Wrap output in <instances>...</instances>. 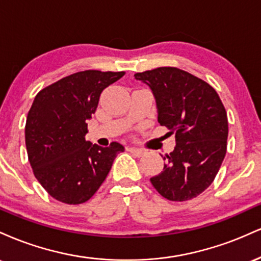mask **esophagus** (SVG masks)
<instances>
[{
    "label": "esophagus",
    "mask_w": 261,
    "mask_h": 261,
    "mask_svg": "<svg viewBox=\"0 0 261 261\" xmlns=\"http://www.w3.org/2000/svg\"><path fill=\"white\" fill-rule=\"evenodd\" d=\"M128 151H130L131 153H134L135 155H137V157H142V155L146 153V151H143V149L141 148H136V147H130L128 148Z\"/></svg>",
    "instance_id": "esophagus-1"
}]
</instances>
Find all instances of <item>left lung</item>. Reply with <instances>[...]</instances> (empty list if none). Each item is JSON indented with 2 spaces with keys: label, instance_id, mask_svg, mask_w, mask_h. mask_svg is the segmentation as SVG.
Wrapping results in <instances>:
<instances>
[{
  "label": "left lung",
  "instance_id": "left-lung-1",
  "mask_svg": "<svg viewBox=\"0 0 261 261\" xmlns=\"http://www.w3.org/2000/svg\"><path fill=\"white\" fill-rule=\"evenodd\" d=\"M151 88L158 122L175 133V147L151 182L170 201H187L205 191L227 151L228 120L217 92L205 81L176 67L135 73Z\"/></svg>",
  "mask_w": 261,
  "mask_h": 261
}]
</instances>
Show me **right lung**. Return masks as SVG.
Instances as JSON below:
<instances>
[{
  "label": "right lung",
  "instance_id": "right-lung-1",
  "mask_svg": "<svg viewBox=\"0 0 261 261\" xmlns=\"http://www.w3.org/2000/svg\"><path fill=\"white\" fill-rule=\"evenodd\" d=\"M125 72L87 70L61 79L34 98L25 122V146L35 178L59 201L86 202L106 180L124 146L86 141L87 121L101 92Z\"/></svg>",
  "mask_w": 261,
  "mask_h": 261
}]
</instances>
